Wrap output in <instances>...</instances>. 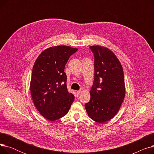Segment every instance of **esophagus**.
I'll list each match as a JSON object with an SVG mask.
<instances>
[{
	"instance_id": "esophagus-1",
	"label": "esophagus",
	"mask_w": 154,
	"mask_h": 154,
	"mask_svg": "<svg viewBox=\"0 0 154 154\" xmlns=\"http://www.w3.org/2000/svg\"><path fill=\"white\" fill-rule=\"evenodd\" d=\"M76 93H77V96H79L80 94H81V91H78L76 92Z\"/></svg>"
}]
</instances>
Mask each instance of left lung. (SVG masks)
Returning <instances> with one entry per match:
<instances>
[{
    "instance_id": "8db88e82",
    "label": "left lung",
    "mask_w": 154,
    "mask_h": 154,
    "mask_svg": "<svg viewBox=\"0 0 154 154\" xmlns=\"http://www.w3.org/2000/svg\"><path fill=\"white\" fill-rule=\"evenodd\" d=\"M94 55V80L91 100L85 104L88 116L103 124L114 117L125 95L124 71L120 61L108 48L90 47Z\"/></svg>"
}]
</instances>
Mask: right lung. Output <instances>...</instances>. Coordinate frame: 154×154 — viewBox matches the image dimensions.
Wrapping results in <instances>:
<instances>
[{
  "label": "right lung",
  "mask_w": 154,
  "mask_h": 154,
  "mask_svg": "<svg viewBox=\"0 0 154 154\" xmlns=\"http://www.w3.org/2000/svg\"><path fill=\"white\" fill-rule=\"evenodd\" d=\"M78 48L59 45L44 50L36 59L32 72L30 92L40 115L49 121L66 116L74 95L67 91L65 66Z\"/></svg>",
  "instance_id": "1"
}]
</instances>
